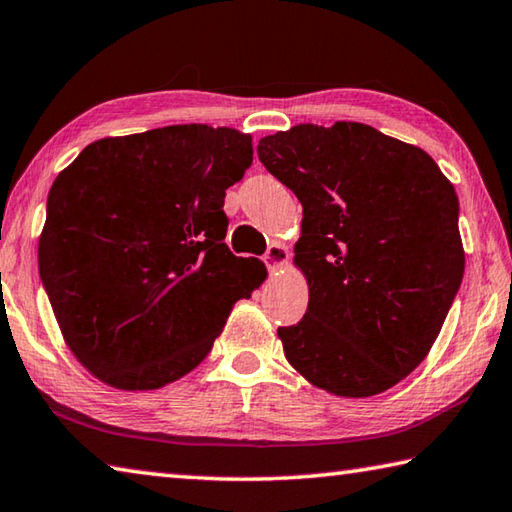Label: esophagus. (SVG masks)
<instances>
[{
    "instance_id": "1",
    "label": "esophagus",
    "mask_w": 512,
    "mask_h": 512,
    "mask_svg": "<svg viewBox=\"0 0 512 512\" xmlns=\"http://www.w3.org/2000/svg\"><path fill=\"white\" fill-rule=\"evenodd\" d=\"M288 259V250L284 244H271L266 250L264 255V264L268 266V271H280V268H284Z\"/></svg>"
}]
</instances>
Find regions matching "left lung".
I'll list each match as a JSON object with an SVG mask.
<instances>
[{
	"mask_svg": "<svg viewBox=\"0 0 512 512\" xmlns=\"http://www.w3.org/2000/svg\"><path fill=\"white\" fill-rule=\"evenodd\" d=\"M257 156L302 203L295 264L309 306L277 329L286 360L338 396L394 387L427 356L463 280L454 185L421 147L345 120L264 136Z\"/></svg>",
	"mask_w": 512,
	"mask_h": 512,
	"instance_id": "8db88e82",
	"label": "left lung"
}]
</instances>
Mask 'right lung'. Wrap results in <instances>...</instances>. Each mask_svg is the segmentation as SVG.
<instances>
[{"label":"right lung","instance_id":"1","mask_svg":"<svg viewBox=\"0 0 512 512\" xmlns=\"http://www.w3.org/2000/svg\"><path fill=\"white\" fill-rule=\"evenodd\" d=\"M253 163L230 127L170 125L87 145L53 181L37 248L55 320L116 389H159L208 356L266 268L224 244L226 190Z\"/></svg>","mask_w":512,"mask_h":512}]
</instances>
